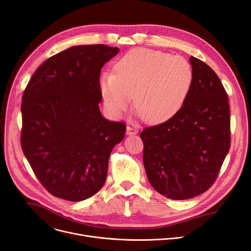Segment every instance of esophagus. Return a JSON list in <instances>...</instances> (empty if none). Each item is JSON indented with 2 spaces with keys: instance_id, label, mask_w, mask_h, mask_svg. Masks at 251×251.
Instances as JSON below:
<instances>
[{
  "instance_id": "obj_1",
  "label": "esophagus",
  "mask_w": 251,
  "mask_h": 251,
  "mask_svg": "<svg viewBox=\"0 0 251 251\" xmlns=\"http://www.w3.org/2000/svg\"><path fill=\"white\" fill-rule=\"evenodd\" d=\"M137 133H138V130L134 126L128 125L126 127V134L127 135H135V134H137Z\"/></svg>"
}]
</instances>
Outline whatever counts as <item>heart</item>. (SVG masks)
<instances>
[{
	"mask_svg": "<svg viewBox=\"0 0 251 251\" xmlns=\"http://www.w3.org/2000/svg\"><path fill=\"white\" fill-rule=\"evenodd\" d=\"M194 80L192 66L179 55L135 48L116 64V73L100 77L106 109L115 117L125 112L135 96L139 116L161 123L176 115L188 99Z\"/></svg>",
	"mask_w": 251,
	"mask_h": 251,
	"instance_id": "b5f03b06",
	"label": "heart"
}]
</instances>
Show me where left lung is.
I'll list each match as a JSON object with an SVG mask.
<instances>
[{
  "label": "left lung",
  "mask_w": 251,
  "mask_h": 251,
  "mask_svg": "<svg viewBox=\"0 0 251 251\" xmlns=\"http://www.w3.org/2000/svg\"><path fill=\"white\" fill-rule=\"evenodd\" d=\"M194 80L188 99L166 122L145 128L143 164L150 185L172 200L205 193L230 148V111L222 82L208 64L190 57Z\"/></svg>",
  "instance_id": "left-lung-1"
}]
</instances>
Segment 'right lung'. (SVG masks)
<instances>
[{
	"mask_svg": "<svg viewBox=\"0 0 251 251\" xmlns=\"http://www.w3.org/2000/svg\"><path fill=\"white\" fill-rule=\"evenodd\" d=\"M118 47L77 45L49 57L32 75L21 104V146L35 176L54 197L78 202L104 186L122 122L105 119L100 74Z\"/></svg>",
	"mask_w": 251,
	"mask_h": 251,
	"instance_id": "add662e5",
	"label": "right lung"
}]
</instances>
